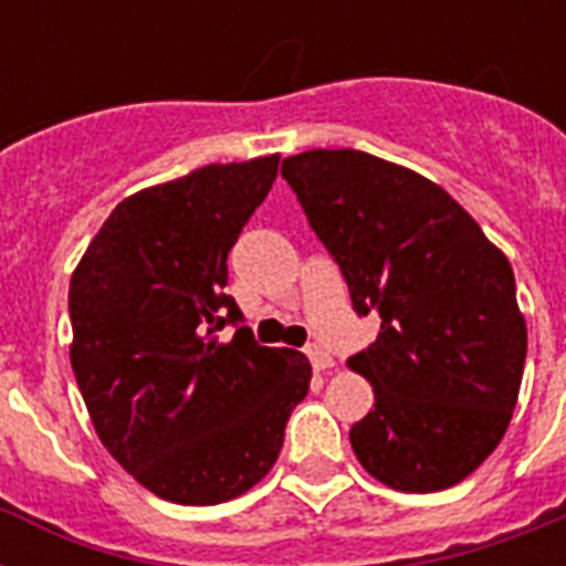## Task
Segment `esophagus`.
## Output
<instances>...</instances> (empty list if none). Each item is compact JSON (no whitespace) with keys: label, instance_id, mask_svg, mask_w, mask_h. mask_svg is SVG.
<instances>
[{"label":"esophagus","instance_id":"34e87169","mask_svg":"<svg viewBox=\"0 0 566 566\" xmlns=\"http://www.w3.org/2000/svg\"><path fill=\"white\" fill-rule=\"evenodd\" d=\"M305 353H308L311 364H314V370H317V373L332 370V367H335V358H332V353H328V349H323L319 344H311Z\"/></svg>","mask_w":566,"mask_h":566}]
</instances>
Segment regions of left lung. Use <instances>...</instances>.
I'll list each match as a JSON object with an SVG mask.
<instances>
[{
  "instance_id": "obj_1",
  "label": "left lung",
  "mask_w": 566,
  "mask_h": 566,
  "mask_svg": "<svg viewBox=\"0 0 566 566\" xmlns=\"http://www.w3.org/2000/svg\"><path fill=\"white\" fill-rule=\"evenodd\" d=\"M358 314L381 332L349 370L376 405L349 431L361 467L405 493L447 491L500 447L526 364L514 270L479 222L420 172L358 149L282 161Z\"/></svg>"
}]
</instances>
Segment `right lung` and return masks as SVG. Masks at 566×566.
I'll return each mask as SVG.
<instances>
[{"label": "right lung", "mask_w": 566, "mask_h": 566, "mask_svg": "<svg viewBox=\"0 0 566 566\" xmlns=\"http://www.w3.org/2000/svg\"><path fill=\"white\" fill-rule=\"evenodd\" d=\"M279 155L208 164L126 196L70 279V364L128 475L179 505L255 488L311 385L308 358L258 346L229 293V249L273 188Z\"/></svg>", "instance_id": "add662e5"}]
</instances>
